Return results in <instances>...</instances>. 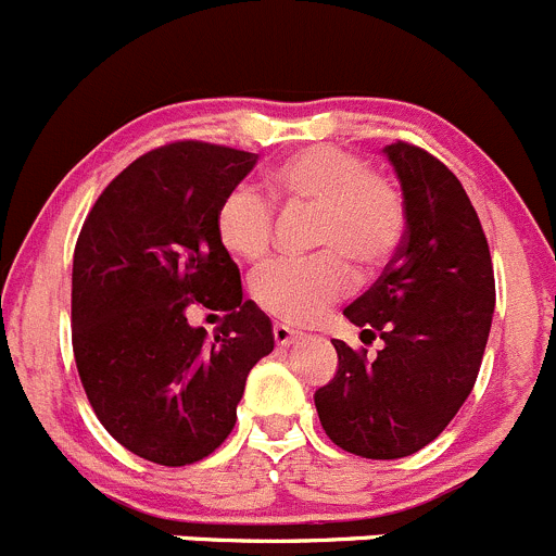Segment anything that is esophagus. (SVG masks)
I'll list each match as a JSON object with an SVG mask.
<instances>
[{
	"instance_id": "34e87169",
	"label": "esophagus",
	"mask_w": 556,
	"mask_h": 556,
	"mask_svg": "<svg viewBox=\"0 0 556 556\" xmlns=\"http://www.w3.org/2000/svg\"><path fill=\"white\" fill-rule=\"evenodd\" d=\"M299 337L301 331H295V328L285 326V323H274V342H277L279 348H290Z\"/></svg>"
}]
</instances>
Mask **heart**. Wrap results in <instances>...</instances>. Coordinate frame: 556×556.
<instances>
[{"label":"heart","mask_w":556,"mask_h":556,"mask_svg":"<svg viewBox=\"0 0 556 556\" xmlns=\"http://www.w3.org/2000/svg\"><path fill=\"white\" fill-rule=\"evenodd\" d=\"M268 195L288 208H315V257H282L250 282L255 304L295 326H309L328 306L348 295L361 266H377L396 250L404 206L396 187L366 170L364 160L337 147H309L274 165L266 176ZM217 236L241 261L266 257L274 236V206L250 185L225 192L217 208Z\"/></svg>","instance_id":"1"}]
</instances>
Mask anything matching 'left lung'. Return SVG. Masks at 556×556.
<instances>
[{
    "instance_id": "obj_1",
    "label": "left lung",
    "mask_w": 556,
    "mask_h": 556,
    "mask_svg": "<svg viewBox=\"0 0 556 556\" xmlns=\"http://www.w3.org/2000/svg\"><path fill=\"white\" fill-rule=\"evenodd\" d=\"M404 198V239L375 285L344 309L382 339L375 361L333 339L339 366L317 388L328 438L366 459L432 443L476 386L494 315V271L462 181L409 143L382 149Z\"/></svg>"
}]
</instances>
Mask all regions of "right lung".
Here are the masks:
<instances>
[{
    "mask_svg": "<svg viewBox=\"0 0 556 556\" xmlns=\"http://www.w3.org/2000/svg\"><path fill=\"white\" fill-rule=\"evenodd\" d=\"M257 154L168 143L129 163L91 206L73 255V350L113 440L165 467L201 462L236 424L252 366L274 350L271 320L244 301L217 236V208ZM228 311L208 340L190 303Z\"/></svg>",
    "mask_w": 556,
    "mask_h": 556,
    "instance_id": "add662e5",
    "label": "right lung"
}]
</instances>
